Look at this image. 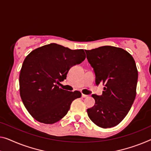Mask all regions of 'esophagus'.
Instances as JSON below:
<instances>
[{"mask_svg":"<svg viewBox=\"0 0 151 151\" xmlns=\"http://www.w3.org/2000/svg\"><path fill=\"white\" fill-rule=\"evenodd\" d=\"M82 97L84 98H87V97H88V96L85 95V94H83H83H82Z\"/></svg>","mask_w":151,"mask_h":151,"instance_id":"esophagus-1","label":"esophagus"}]
</instances>
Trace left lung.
<instances>
[{"instance_id":"8db88e82","label":"left lung","mask_w":151,"mask_h":151,"mask_svg":"<svg viewBox=\"0 0 151 151\" xmlns=\"http://www.w3.org/2000/svg\"><path fill=\"white\" fill-rule=\"evenodd\" d=\"M85 51L95 73L96 84L104 85L102 96H91L95 105L87 109V114L99 127H114L125 117L136 98V63L131 54L119 47L103 46Z\"/></svg>"}]
</instances>
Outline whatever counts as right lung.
Wrapping results in <instances>:
<instances>
[{"mask_svg": "<svg viewBox=\"0 0 151 151\" xmlns=\"http://www.w3.org/2000/svg\"><path fill=\"white\" fill-rule=\"evenodd\" d=\"M83 49H72L55 43L33 50L26 56L19 74V93L27 111L45 124L62 119L72 102L81 97L78 91H68L58 84L66 78L74 65L85 59Z\"/></svg>", "mask_w": 151, "mask_h": 151, "instance_id": "add662e5", "label": "right lung"}]
</instances>
